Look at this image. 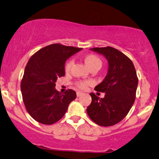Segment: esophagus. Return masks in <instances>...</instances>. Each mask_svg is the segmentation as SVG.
Segmentation results:
<instances>
[{"instance_id": "obj_1", "label": "esophagus", "mask_w": 159, "mask_h": 159, "mask_svg": "<svg viewBox=\"0 0 159 159\" xmlns=\"http://www.w3.org/2000/svg\"><path fill=\"white\" fill-rule=\"evenodd\" d=\"M82 95H83V93H81V92H80V91L76 92V95H77V97L81 96Z\"/></svg>"}]
</instances>
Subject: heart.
<instances>
[{
	"label": "heart",
	"instance_id": "heart-1",
	"mask_svg": "<svg viewBox=\"0 0 159 159\" xmlns=\"http://www.w3.org/2000/svg\"><path fill=\"white\" fill-rule=\"evenodd\" d=\"M84 61L86 63V66L89 69H91L92 67H94V66H100L101 67V66H102V61L96 55H94V54H88V55H86L84 58ZM72 64V61H68L65 65V70L69 71ZM89 82L88 81H80L76 83V86L79 87L80 89H85L89 86Z\"/></svg>",
	"mask_w": 159,
	"mask_h": 159
}]
</instances>
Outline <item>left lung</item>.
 Masks as SVG:
<instances>
[{
	"mask_svg": "<svg viewBox=\"0 0 159 159\" xmlns=\"http://www.w3.org/2000/svg\"><path fill=\"white\" fill-rule=\"evenodd\" d=\"M90 50L103 55L108 63L106 76L95 87L105 93L99 98L90 93L92 102L86 111L92 120L102 127L113 126L127 116L134 103L138 85L136 70L131 60L112 47L93 48Z\"/></svg>",
	"mask_w": 159,
	"mask_h": 159,
	"instance_id": "8db88e82",
	"label": "left lung"
}]
</instances>
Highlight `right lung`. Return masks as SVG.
<instances>
[{"instance_id":"add662e5","label":"right lung","mask_w":159,"mask_h":159,"mask_svg":"<svg viewBox=\"0 0 159 159\" xmlns=\"http://www.w3.org/2000/svg\"><path fill=\"white\" fill-rule=\"evenodd\" d=\"M80 48L52 44L40 49L29 60L21 82L25 108L33 119L43 124L61 120L70 103L76 98V92H57L55 83L65 75V62L81 51Z\"/></svg>"}]
</instances>
